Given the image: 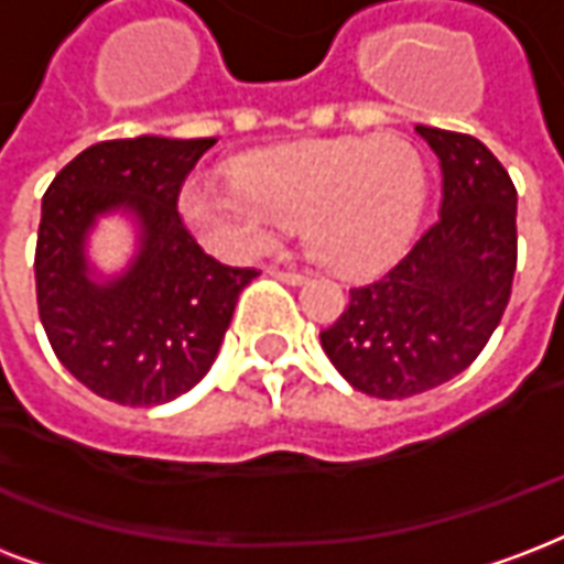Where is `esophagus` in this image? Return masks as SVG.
<instances>
[{
  "label": "esophagus",
  "instance_id": "1",
  "mask_svg": "<svg viewBox=\"0 0 564 564\" xmlns=\"http://www.w3.org/2000/svg\"><path fill=\"white\" fill-rule=\"evenodd\" d=\"M271 278H278V281L283 283H304L307 281V274H302V271H290V269H269Z\"/></svg>",
  "mask_w": 564,
  "mask_h": 564
}]
</instances>
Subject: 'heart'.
<instances>
[{
    "label": "heart",
    "mask_w": 564,
    "mask_h": 564,
    "mask_svg": "<svg viewBox=\"0 0 564 564\" xmlns=\"http://www.w3.org/2000/svg\"><path fill=\"white\" fill-rule=\"evenodd\" d=\"M427 199V164L398 133L335 137L250 158L236 176L194 173L178 208L208 248L253 257L302 218L316 260L370 274L410 248Z\"/></svg>",
    "instance_id": "heart-1"
}]
</instances>
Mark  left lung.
I'll return each instance as SVG.
<instances>
[{"label":"left lung","instance_id":"left-lung-1","mask_svg":"<svg viewBox=\"0 0 564 564\" xmlns=\"http://www.w3.org/2000/svg\"><path fill=\"white\" fill-rule=\"evenodd\" d=\"M415 131L440 158V218L382 278L352 286L319 332L337 373L382 400L431 391L473 365L517 269V187L499 158L469 133Z\"/></svg>","mask_w":564,"mask_h":564}]
</instances>
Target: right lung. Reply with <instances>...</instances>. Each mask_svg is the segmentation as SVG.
I'll list each match as a JSON object with an SVG mask.
<instances>
[{
	"label": "right lung",
	"mask_w": 564,
	"mask_h": 564,
	"mask_svg": "<svg viewBox=\"0 0 564 564\" xmlns=\"http://www.w3.org/2000/svg\"><path fill=\"white\" fill-rule=\"evenodd\" d=\"M215 137H133L83 149L50 182L35 245L37 316L62 365L98 398L158 406L206 377L239 293L260 271L208 257L178 215L187 173ZM131 207L141 250L91 282L82 245L94 218Z\"/></svg>",
	"instance_id": "obj_1"
}]
</instances>
